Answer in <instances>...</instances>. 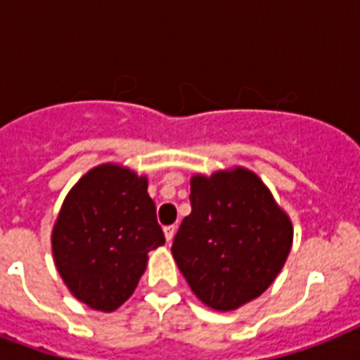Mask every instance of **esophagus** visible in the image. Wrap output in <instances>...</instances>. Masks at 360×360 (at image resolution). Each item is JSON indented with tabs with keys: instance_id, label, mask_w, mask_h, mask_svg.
I'll list each match as a JSON object with an SVG mask.
<instances>
[{
	"instance_id": "esophagus-1",
	"label": "esophagus",
	"mask_w": 360,
	"mask_h": 360,
	"mask_svg": "<svg viewBox=\"0 0 360 360\" xmlns=\"http://www.w3.org/2000/svg\"><path fill=\"white\" fill-rule=\"evenodd\" d=\"M175 230H177V228H175V224H172V226H164V236H166V240H172L174 239V236H175Z\"/></svg>"
}]
</instances>
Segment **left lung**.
Returning a JSON list of instances; mask_svg holds the SVG:
<instances>
[{
    "label": "left lung",
    "instance_id": "obj_1",
    "mask_svg": "<svg viewBox=\"0 0 360 360\" xmlns=\"http://www.w3.org/2000/svg\"><path fill=\"white\" fill-rule=\"evenodd\" d=\"M192 211L172 254L191 290L214 310H236L273 284L290 254L288 214L245 168L191 179Z\"/></svg>",
    "mask_w": 360,
    "mask_h": 360
}]
</instances>
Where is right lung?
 <instances>
[{
  "mask_svg": "<svg viewBox=\"0 0 360 360\" xmlns=\"http://www.w3.org/2000/svg\"><path fill=\"white\" fill-rule=\"evenodd\" d=\"M164 240L146 177L103 164L87 172L65 198L52 250L70 293L87 307L112 312L136 290L147 252Z\"/></svg>",
  "mask_w": 360,
  "mask_h": 360,
  "instance_id": "obj_1",
  "label": "right lung"
}]
</instances>
